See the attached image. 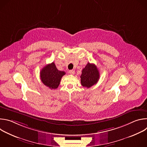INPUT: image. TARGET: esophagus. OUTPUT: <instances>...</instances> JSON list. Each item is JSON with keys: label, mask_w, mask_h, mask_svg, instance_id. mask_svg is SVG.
Segmentation results:
<instances>
[{"label": "esophagus", "mask_w": 147, "mask_h": 147, "mask_svg": "<svg viewBox=\"0 0 147 147\" xmlns=\"http://www.w3.org/2000/svg\"><path fill=\"white\" fill-rule=\"evenodd\" d=\"M69 73L70 74H71V75H73V74H74V73H75V71H74V70H69Z\"/></svg>", "instance_id": "esophagus-1"}]
</instances>
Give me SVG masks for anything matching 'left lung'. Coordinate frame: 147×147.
I'll list each match as a JSON object with an SVG mask.
<instances>
[{
  "mask_svg": "<svg viewBox=\"0 0 147 147\" xmlns=\"http://www.w3.org/2000/svg\"><path fill=\"white\" fill-rule=\"evenodd\" d=\"M81 85L84 87L90 88L96 84L99 79V72L94 64L88 63L82 70L80 76Z\"/></svg>",
  "mask_w": 147,
  "mask_h": 147,
  "instance_id": "left-lung-1",
  "label": "left lung"
}]
</instances>
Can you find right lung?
<instances>
[{
  "mask_svg": "<svg viewBox=\"0 0 147 147\" xmlns=\"http://www.w3.org/2000/svg\"><path fill=\"white\" fill-rule=\"evenodd\" d=\"M65 74V71L57 70L54 62L46 65L40 71L42 82L51 90H55L58 87L61 77Z\"/></svg>",
  "mask_w": 147,
  "mask_h": 147,
  "instance_id": "right-lung-1",
  "label": "right lung"
}]
</instances>
